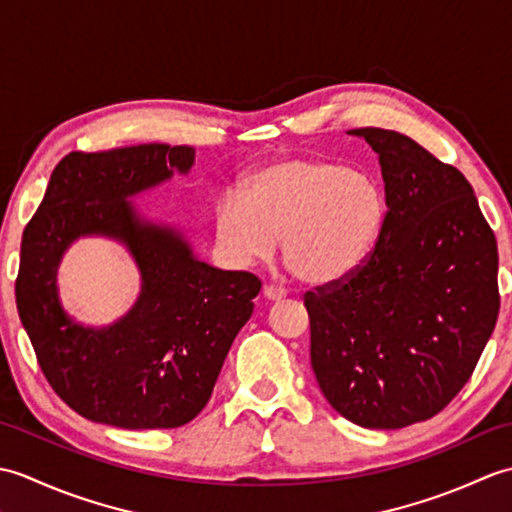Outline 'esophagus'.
Returning a JSON list of instances; mask_svg holds the SVG:
<instances>
[{"instance_id": "esophagus-1", "label": "esophagus", "mask_w": 512, "mask_h": 512, "mask_svg": "<svg viewBox=\"0 0 512 512\" xmlns=\"http://www.w3.org/2000/svg\"><path fill=\"white\" fill-rule=\"evenodd\" d=\"M264 295H266V299H270V301H279V299H284L288 292H286V288L284 286H266L264 288Z\"/></svg>"}]
</instances>
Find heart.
Listing matches in <instances>:
<instances>
[{"label":"heart","mask_w":512,"mask_h":512,"mask_svg":"<svg viewBox=\"0 0 512 512\" xmlns=\"http://www.w3.org/2000/svg\"><path fill=\"white\" fill-rule=\"evenodd\" d=\"M383 184L365 167L288 156L244 180L242 198L217 206V235L239 262H266L281 237L288 268L308 284L350 277L374 253L387 224Z\"/></svg>","instance_id":"b5f03b06"}]
</instances>
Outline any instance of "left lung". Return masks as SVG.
Returning <instances> with one entry per match:
<instances>
[{
  "mask_svg": "<svg viewBox=\"0 0 512 512\" xmlns=\"http://www.w3.org/2000/svg\"><path fill=\"white\" fill-rule=\"evenodd\" d=\"M350 134L378 154L389 213L361 268L303 297L310 361L343 418L400 429L436 416L473 376L499 314L497 242L453 165L391 129Z\"/></svg>",
  "mask_w": 512,
  "mask_h": 512,
  "instance_id": "1",
  "label": "left lung"
}]
</instances>
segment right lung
Instances as JSON below:
<instances>
[{
    "instance_id": "obj_1",
    "label": "right lung",
    "mask_w": 512,
    "mask_h": 512,
    "mask_svg": "<svg viewBox=\"0 0 512 512\" xmlns=\"http://www.w3.org/2000/svg\"><path fill=\"white\" fill-rule=\"evenodd\" d=\"M191 147L147 143L72 151L54 167L24 228L15 281L19 319L57 396L83 418L121 429H176L211 398L262 281L191 255L171 228L140 222L129 195L189 171ZM110 234L144 275L137 306L112 329H81L56 299V266L79 234Z\"/></svg>"
}]
</instances>
